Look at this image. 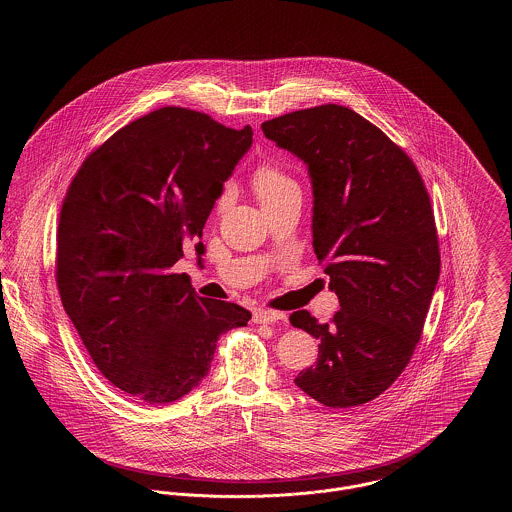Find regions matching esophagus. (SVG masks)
Returning <instances> with one entry per match:
<instances>
[{"label":"esophagus","instance_id":"esophagus-1","mask_svg":"<svg viewBox=\"0 0 512 512\" xmlns=\"http://www.w3.org/2000/svg\"><path fill=\"white\" fill-rule=\"evenodd\" d=\"M286 315L284 313H276V311H255L253 313V322H257V324H274V322H278V320H284Z\"/></svg>","mask_w":512,"mask_h":512}]
</instances>
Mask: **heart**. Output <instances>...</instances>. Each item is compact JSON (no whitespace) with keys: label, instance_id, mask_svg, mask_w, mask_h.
Instances as JSON below:
<instances>
[{"label":"heart","instance_id":"1","mask_svg":"<svg viewBox=\"0 0 512 512\" xmlns=\"http://www.w3.org/2000/svg\"><path fill=\"white\" fill-rule=\"evenodd\" d=\"M253 188L259 197L261 205L267 207L270 203H276L288 195L297 194L299 188L286 172L276 169L274 165H263L253 174ZM228 203V194L222 195L219 201V211H222Z\"/></svg>","mask_w":512,"mask_h":512}]
</instances>
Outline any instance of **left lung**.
Listing matches in <instances>:
<instances>
[{
  "instance_id": "8db88e82",
  "label": "left lung",
  "mask_w": 512,
  "mask_h": 512,
  "mask_svg": "<svg viewBox=\"0 0 512 512\" xmlns=\"http://www.w3.org/2000/svg\"><path fill=\"white\" fill-rule=\"evenodd\" d=\"M261 128L307 165L313 247L340 299L326 324L290 315L320 341L317 365L295 384L332 409L363 405L399 378L424 328L441 265L430 197L407 153L347 107L301 109Z\"/></svg>"
}]
</instances>
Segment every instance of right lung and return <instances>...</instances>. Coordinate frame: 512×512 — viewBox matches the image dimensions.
<instances>
[{"label": "right lung", "mask_w": 512, "mask_h": 512, "mask_svg": "<svg viewBox=\"0 0 512 512\" xmlns=\"http://www.w3.org/2000/svg\"><path fill=\"white\" fill-rule=\"evenodd\" d=\"M251 126L163 107L82 163L61 207L57 288L94 365L138 403L165 405L207 376L220 336L251 313L199 297L172 265L199 242Z\"/></svg>", "instance_id": "right-lung-1"}]
</instances>
